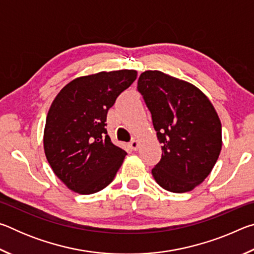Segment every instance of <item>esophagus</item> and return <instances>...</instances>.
<instances>
[{
	"label": "esophagus",
	"instance_id": "1",
	"mask_svg": "<svg viewBox=\"0 0 254 254\" xmlns=\"http://www.w3.org/2000/svg\"><path fill=\"white\" fill-rule=\"evenodd\" d=\"M130 147L132 150H134V151H136L137 149H139V141L137 140H132L130 142Z\"/></svg>",
	"mask_w": 254,
	"mask_h": 254
}]
</instances>
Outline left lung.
<instances>
[{
    "instance_id": "left-lung-1",
    "label": "left lung",
    "mask_w": 254,
    "mask_h": 254,
    "mask_svg": "<svg viewBox=\"0 0 254 254\" xmlns=\"http://www.w3.org/2000/svg\"><path fill=\"white\" fill-rule=\"evenodd\" d=\"M137 91L162 143L153 178L166 190H192L210 174L220 156L222 126L216 111L194 85L159 70L142 72Z\"/></svg>"
}]
</instances>
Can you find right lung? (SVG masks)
<instances>
[{
    "label": "right lung",
    "mask_w": 254,
    "mask_h": 254,
    "mask_svg": "<svg viewBox=\"0 0 254 254\" xmlns=\"http://www.w3.org/2000/svg\"><path fill=\"white\" fill-rule=\"evenodd\" d=\"M135 70L101 71L68 83L51 104L44 148L55 175L78 194L112 183L127 156L107 134V112L136 79Z\"/></svg>",
    "instance_id": "right-lung-1"
}]
</instances>
